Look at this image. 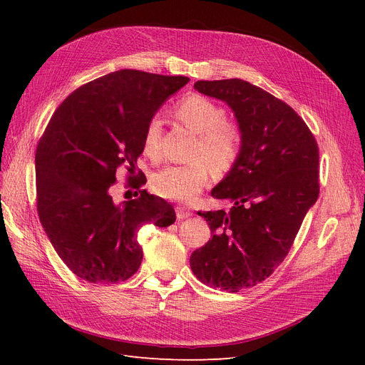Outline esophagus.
Masks as SVG:
<instances>
[{
  "label": "esophagus",
  "mask_w": 365,
  "mask_h": 365,
  "mask_svg": "<svg viewBox=\"0 0 365 365\" xmlns=\"http://www.w3.org/2000/svg\"><path fill=\"white\" fill-rule=\"evenodd\" d=\"M190 216H192V210L190 208L182 207V205L176 207V217H178L180 220L181 219H187V217H190Z\"/></svg>",
  "instance_id": "obj_1"
}]
</instances>
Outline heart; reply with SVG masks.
I'll return each instance as SVG.
<instances>
[{
	"mask_svg": "<svg viewBox=\"0 0 365 365\" xmlns=\"http://www.w3.org/2000/svg\"><path fill=\"white\" fill-rule=\"evenodd\" d=\"M182 123L197 134L193 158L189 164L168 165L152 176V189L173 201H192L202 192L216 172H227L237 161L242 149L239 129L225 121L222 106L202 96H189L175 111ZM161 120L153 117L143 135V152L150 158L160 157Z\"/></svg>",
	"mask_w": 365,
	"mask_h": 365,
	"instance_id": "1",
	"label": "heart"
}]
</instances>
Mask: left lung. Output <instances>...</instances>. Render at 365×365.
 <instances>
[{
    "mask_svg": "<svg viewBox=\"0 0 365 365\" xmlns=\"http://www.w3.org/2000/svg\"><path fill=\"white\" fill-rule=\"evenodd\" d=\"M195 90L231 108L242 149L212 190L230 212L200 213L212 239L192 252L190 268L204 284L239 292L269 277L288 256L319 193L318 145L289 105L247 81H197Z\"/></svg>",
    "mask_w": 365,
    "mask_h": 365,
    "instance_id": "left-lung-1",
    "label": "left lung"
}]
</instances>
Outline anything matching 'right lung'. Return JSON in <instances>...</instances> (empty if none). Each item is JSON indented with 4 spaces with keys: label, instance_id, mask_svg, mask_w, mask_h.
<instances>
[{
    "label": "right lung",
    "instance_id": "right-lung-1",
    "mask_svg": "<svg viewBox=\"0 0 365 365\" xmlns=\"http://www.w3.org/2000/svg\"><path fill=\"white\" fill-rule=\"evenodd\" d=\"M190 79L120 70L77 88L53 114L36 149V202L63 263L90 283H117L140 268L141 225L169 227L175 210L140 190L143 135L160 106ZM129 172L134 200L117 205L112 184ZM129 192V190H128Z\"/></svg>",
    "mask_w": 365,
    "mask_h": 365
}]
</instances>
